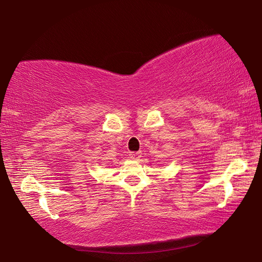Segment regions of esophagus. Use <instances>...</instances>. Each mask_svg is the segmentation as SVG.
I'll use <instances>...</instances> for the list:
<instances>
[{
	"label": "esophagus",
	"mask_w": 262,
	"mask_h": 262,
	"mask_svg": "<svg viewBox=\"0 0 262 262\" xmlns=\"http://www.w3.org/2000/svg\"><path fill=\"white\" fill-rule=\"evenodd\" d=\"M141 157V152L136 151V152H129V158L132 159H139Z\"/></svg>",
	"instance_id": "esophagus-1"
}]
</instances>
